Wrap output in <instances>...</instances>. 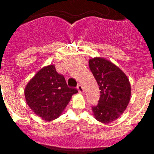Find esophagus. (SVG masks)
I'll list each match as a JSON object with an SVG mask.
<instances>
[{
  "mask_svg": "<svg viewBox=\"0 0 154 154\" xmlns=\"http://www.w3.org/2000/svg\"><path fill=\"white\" fill-rule=\"evenodd\" d=\"M77 89H78V91L80 92V93H83L84 92V89H83V87H82V85H79L78 86H77Z\"/></svg>",
  "mask_w": 154,
  "mask_h": 154,
  "instance_id": "1",
  "label": "esophagus"
}]
</instances>
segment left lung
Returning <instances> with one entry per match:
<instances>
[{"label": "left lung", "instance_id": "left-lung-1", "mask_svg": "<svg viewBox=\"0 0 154 154\" xmlns=\"http://www.w3.org/2000/svg\"><path fill=\"white\" fill-rule=\"evenodd\" d=\"M89 65L100 90L99 103L92 107V114L96 120L109 124L126 109L130 101L131 85L123 71L103 57L90 58Z\"/></svg>", "mask_w": 154, "mask_h": 154}]
</instances>
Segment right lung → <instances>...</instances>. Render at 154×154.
Returning <instances> with one entry per match:
<instances>
[{"label":"right lung","instance_id":"obj_1","mask_svg":"<svg viewBox=\"0 0 154 154\" xmlns=\"http://www.w3.org/2000/svg\"><path fill=\"white\" fill-rule=\"evenodd\" d=\"M78 92L67 85L64 76L55 70V65L42 68L28 81L24 97L31 109L38 116L50 122L62 114L72 96Z\"/></svg>","mask_w":154,"mask_h":154}]
</instances>
